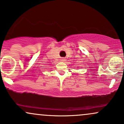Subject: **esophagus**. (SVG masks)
Here are the masks:
<instances>
[{"label": "esophagus", "instance_id": "34e87169", "mask_svg": "<svg viewBox=\"0 0 124 124\" xmlns=\"http://www.w3.org/2000/svg\"><path fill=\"white\" fill-rule=\"evenodd\" d=\"M62 60V62H64L65 60V59H64V58H62V60Z\"/></svg>", "mask_w": 124, "mask_h": 124}]
</instances>
